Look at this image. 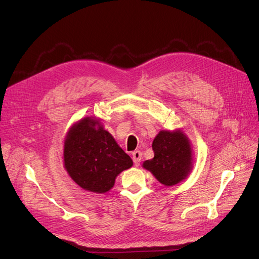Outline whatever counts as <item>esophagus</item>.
Here are the masks:
<instances>
[{
  "instance_id": "obj_1",
  "label": "esophagus",
  "mask_w": 259,
  "mask_h": 259,
  "mask_svg": "<svg viewBox=\"0 0 259 259\" xmlns=\"http://www.w3.org/2000/svg\"><path fill=\"white\" fill-rule=\"evenodd\" d=\"M132 155H133V161H134L135 166H139L140 161H142V155H143V153L140 152V151H134V152H133Z\"/></svg>"
}]
</instances>
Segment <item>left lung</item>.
<instances>
[{"mask_svg":"<svg viewBox=\"0 0 259 259\" xmlns=\"http://www.w3.org/2000/svg\"><path fill=\"white\" fill-rule=\"evenodd\" d=\"M153 159L144 162V168L164 186L183 182L193 167L190 140L180 130L160 131L152 143Z\"/></svg>","mask_w":259,"mask_h":259,"instance_id":"left-lung-1","label":"left lung"}]
</instances>
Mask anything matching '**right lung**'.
<instances>
[{
  "mask_svg": "<svg viewBox=\"0 0 259 259\" xmlns=\"http://www.w3.org/2000/svg\"><path fill=\"white\" fill-rule=\"evenodd\" d=\"M133 161L104 128L100 120L86 116L74 123L64 144V166L82 189L106 193L116 176L128 169Z\"/></svg>",
  "mask_w": 259,
  "mask_h": 259,
  "instance_id": "obj_1",
  "label": "right lung"
}]
</instances>
